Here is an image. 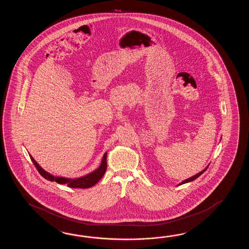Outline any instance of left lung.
<instances>
[{
  "label": "left lung",
  "instance_id": "left-lung-1",
  "mask_svg": "<svg viewBox=\"0 0 249 249\" xmlns=\"http://www.w3.org/2000/svg\"><path fill=\"white\" fill-rule=\"evenodd\" d=\"M207 168H208V165H207V167H206L205 169L203 170V171H201L200 173L196 174V175L192 176V177H191V178H189V179H187V180H183V181H181V182H180L179 185H181V184H184V183H187V182H190V181H192V180H196V178H197V177H199V176H200V175H201L202 174H203V173H204V172H205V171H206V170L207 169Z\"/></svg>",
  "mask_w": 249,
  "mask_h": 249
}]
</instances>
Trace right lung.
I'll use <instances>...</instances> for the list:
<instances>
[{
    "mask_svg": "<svg viewBox=\"0 0 249 249\" xmlns=\"http://www.w3.org/2000/svg\"><path fill=\"white\" fill-rule=\"evenodd\" d=\"M107 155L104 154L103 159L101 160V165L93 172H91L88 175L82 176L79 178H65V177H59V176H54V175L49 174L45 170L42 169V167L37 164V162L34 159L31 155L30 159L32 160L33 163L35 164V166L38 170L39 174L42 175L44 179L51 181H56L58 184H67L69 188H76V189H87L90 188L92 186L95 185L96 183L101 180L102 176L105 174L107 169Z\"/></svg>",
    "mask_w": 249,
    "mask_h": 249,
    "instance_id": "right-lung-1",
    "label": "right lung"
}]
</instances>
